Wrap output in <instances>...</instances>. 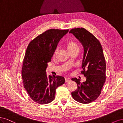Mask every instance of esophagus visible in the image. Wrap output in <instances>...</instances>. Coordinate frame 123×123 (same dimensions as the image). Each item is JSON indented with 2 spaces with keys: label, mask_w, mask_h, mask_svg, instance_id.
<instances>
[{
  "label": "esophagus",
  "mask_w": 123,
  "mask_h": 123,
  "mask_svg": "<svg viewBox=\"0 0 123 123\" xmlns=\"http://www.w3.org/2000/svg\"><path fill=\"white\" fill-rule=\"evenodd\" d=\"M71 80L70 78H68V77H65V82L66 83H67V82H69V81H70Z\"/></svg>",
  "instance_id": "1"
}]
</instances>
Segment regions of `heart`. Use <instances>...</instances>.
<instances>
[{"label": "heart", "mask_w": 123, "mask_h": 123, "mask_svg": "<svg viewBox=\"0 0 123 123\" xmlns=\"http://www.w3.org/2000/svg\"><path fill=\"white\" fill-rule=\"evenodd\" d=\"M67 47L68 49L70 51V53L73 52L78 51H79V47L78 44L74 40H70L67 43ZM58 52V49H56L54 52L53 56L55 57L56 55Z\"/></svg>", "instance_id": "obj_1"}]
</instances>
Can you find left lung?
<instances>
[{
  "label": "left lung",
  "mask_w": 123,
  "mask_h": 123,
  "mask_svg": "<svg viewBox=\"0 0 123 123\" xmlns=\"http://www.w3.org/2000/svg\"><path fill=\"white\" fill-rule=\"evenodd\" d=\"M72 34L82 44L84 49L81 73L86 77L82 83L77 78H72L77 87L71 93L76 101L89 104L97 99L106 81V64L103 48L99 40L83 28L71 30Z\"/></svg>",
  "instance_id": "1"
}]
</instances>
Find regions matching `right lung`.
I'll return each instance as SVG.
<instances>
[{
  "instance_id": "add662e5",
  "label": "right lung",
  "mask_w": 123,
  "mask_h": 123,
  "mask_svg": "<svg viewBox=\"0 0 123 123\" xmlns=\"http://www.w3.org/2000/svg\"><path fill=\"white\" fill-rule=\"evenodd\" d=\"M69 30L50 29L30 43L23 61L21 74L24 87L30 98L39 104L54 99L56 88L65 83L64 77L48 76L46 68L61 38Z\"/></svg>"
}]
</instances>
